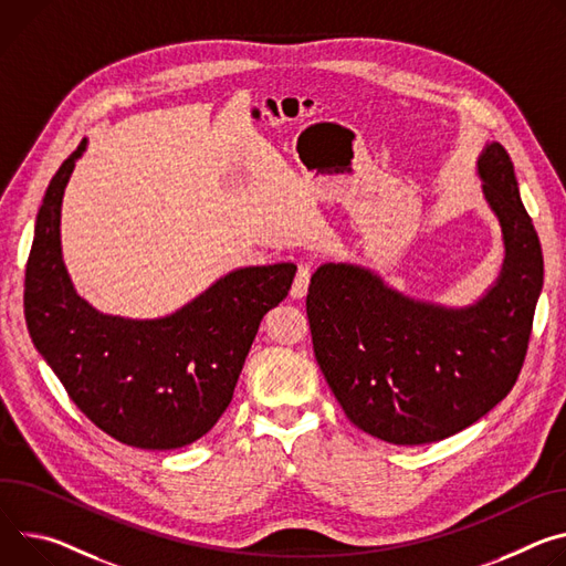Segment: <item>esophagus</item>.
Masks as SVG:
<instances>
[{
  "instance_id": "obj_1",
  "label": "esophagus",
  "mask_w": 566,
  "mask_h": 566,
  "mask_svg": "<svg viewBox=\"0 0 566 566\" xmlns=\"http://www.w3.org/2000/svg\"><path fill=\"white\" fill-rule=\"evenodd\" d=\"M310 280H312V266L310 264H300L293 286H291V297L300 300L306 295V289H310Z\"/></svg>"
}]
</instances>
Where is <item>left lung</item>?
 Returning a JSON list of instances; mask_svg holds the SVG:
<instances>
[{
  "mask_svg": "<svg viewBox=\"0 0 566 566\" xmlns=\"http://www.w3.org/2000/svg\"><path fill=\"white\" fill-rule=\"evenodd\" d=\"M479 176L505 260L476 304L418 302L352 264H323L312 277L316 361L349 422L384 442L429 444L468 429L522 373L544 282L542 245L499 142L483 150Z\"/></svg>",
  "mask_w": 566,
  "mask_h": 566,
  "instance_id": "1",
  "label": "left lung"
}]
</instances>
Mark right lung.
<instances>
[{
	"mask_svg": "<svg viewBox=\"0 0 566 566\" xmlns=\"http://www.w3.org/2000/svg\"><path fill=\"white\" fill-rule=\"evenodd\" d=\"M85 144L40 205L24 277L27 327L92 424L137 449H178L208 433L230 406L254 334L286 297L295 266L232 271L167 318L98 314L76 295L61 252L63 193Z\"/></svg>",
	"mask_w": 566,
	"mask_h": 566,
	"instance_id": "1",
	"label": "right lung"
}]
</instances>
